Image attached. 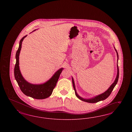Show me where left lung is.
Segmentation results:
<instances>
[{"label":"left lung","instance_id":"obj_1","mask_svg":"<svg viewBox=\"0 0 132 132\" xmlns=\"http://www.w3.org/2000/svg\"><path fill=\"white\" fill-rule=\"evenodd\" d=\"M115 48V47H114ZM115 51L117 53V57H118V60H117V75L116 76V79L114 81V83L110 86V87L108 88V89H107L106 91H105V92L104 93L101 94L99 95L95 96L94 97L90 98V99H84L82 97H80L79 95H78V94L77 93L76 91V89L75 88V82H74V80L73 78L72 77V85H73V87L74 88V90L75 91V93L76 95V97L79 99L80 100H82L84 102H87V103H97L98 102H100L101 101H103V100L106 99L108 96H109L111 94V93L112 92V90H113L114 88L115 87L116 84H117V82L118 81V79H119V67H118V59H119V56H118V53L116 49L115 48Z\"/></svg>","mask_w":132,"mask_h":132}]
</instances>
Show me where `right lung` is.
<instances>
[{"label":"right lung","mask_w":132,"mask_h":132,"mask_svg":"<svg viewBox=\"0 0 132 132\" xmlns=\"http://www.w3.org/2000/svg\"><path fill=\"white\" fill-rule=\"evenodd\" d=\"M27 36V35L24 36L20 40L19 48L16 52V64L14 70V77L20 89L24 94L36 99H44L48 98L52 94L53 90L56 87V83L63 68H60L57 71L49 80L44 84H31L25 80L20 72L19 66V56L22 47V42Z\"/></svg>","instance_id":"obj_1"}]
</instances>
